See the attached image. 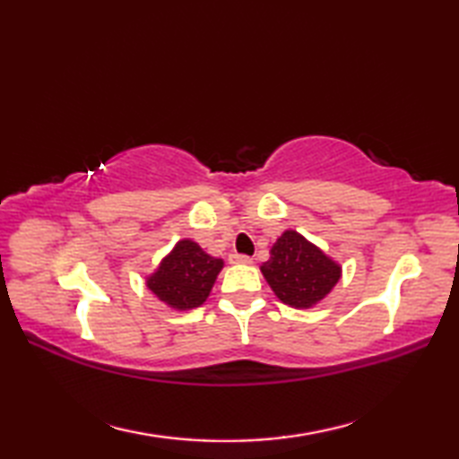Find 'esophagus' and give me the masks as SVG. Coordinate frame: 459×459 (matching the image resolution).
Returning <instances> with one entry per match:
<instances>
[{"label": "esophagus", "instance_id": "34e87169", "mask_svg": "<svg viewBox=\"0 0 459 459\" xmlns=\"http://www.w3.org/2000/svg\"><path fill=\"white\" fill-rule=\"evenodd\" d=\"M230 262H232V264H250L252 258L247 256V255H232Z\"/></svg>", "mask_w": 459, "mask_h": 459}]
</instances>
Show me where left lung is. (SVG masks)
Listing matches in <instances>:
<instances>
[{
	"label": "left lung",
	"mask_w": 459,
	"mask_h": 459,
	"mask_svg": "<svg viewBox=\"0 0 459 459\" xmlns=\"http://www.w3.org/2000/svg\"><path fill=\"white\" fill-rule=\"evenodd\" d=\"M260 272L281 304L309 309L331 294L343 270L314 242L288 229L272 245Z\"/></svg>",
	"instance_id": "8db88e82"
}]
</instances>
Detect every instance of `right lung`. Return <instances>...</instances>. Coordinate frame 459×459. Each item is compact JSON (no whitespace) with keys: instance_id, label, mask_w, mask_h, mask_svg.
<instances>
[{"instance_id":"obj_1","label":"right lung","mask_w":459,"mask_h":459,"mask_svg":"<svg viewBox=\"0 0 459 459\" xmlns=\"http://www.w3.org/2000/svg\"><path fill=\"white\" fill-rule=\"evenodd\" d=\"M222 266V258L207 255L191 238H181L145 276V286L175 311L195 309L207 301Z\"/></svg>"}]
</instances>
